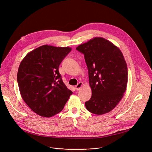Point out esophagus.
Wrapping results in <instances>:
<instances>
[{"label": "esophagus", "instance_id": "esophagus-1", "mask_svg": "<svg viewBox=\"0 0 152 152\" xmlns=\"http://www.w3.org/2000/svg\"><path fill=\"white\" fill-rule=\"evenodd\" d=\"M82 85H83V82H79V83H78L76 86H75V88H76V90H80V88H82Z\"/></svg>", "mask_w": 152, "mask_h": 152}]
</instances>
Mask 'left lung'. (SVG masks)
Instances as JSON below:
<instances>
[{
  "label": "left lung",
  "instance_id": "obj_1",
  "mask_svg": "<svg viewBox=\"0 0 152 152\" xmlns=\"http://www.w3.org/2000/svg\"><path fill=\"white\" fill-rule=\"evenodd\" d=\"M88 70L91 99L85 103L90 113L110 112L123 97L127 83V67L122 52L113 42L95 37L79 45Z\"/></svg>",
  "mask_w": 152,
  "mask_h": 152
}]
</instances>
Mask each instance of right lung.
<instances>
[{"label":"right lung","mask_w":152,"mask_h":152,"mask_svg":"<svg viewBox=\"0 0 152 152\" xmlns=\"http://www.w3.org/2000/svg\"><path fill=\"white\" fill-rule=\"evenodd\" d=\"M71 50L43 45L28 53L20 62L17 78L21 96L41 117H51L60 113L73 93L58 70Z\"/></svg>","instance_id":"1"}]
</instances>
